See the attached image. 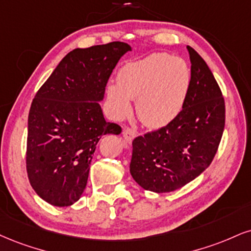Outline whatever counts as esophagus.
Returning a JSON list of instances; mask_svg holds the SVG:
<instances>
[{
  "instance_id": "esophagus-1",
  "label": "esophagus",
  "mask_w": 251,
  "mask_h": 251,
  "mask_svg": "<svg viewBox=\"0 0 251 251\" xmlns=\"http://www.w3.org/2000/svg\"><path fill=\"white\" fill-rule=\"evenodd\" d=\"M123 135H124V139H125L126 143L131 144L132 141H133V139L135 138V135H137V133L133 131V129L131 128H125L123 131Z\"/></svg>"
}]
</instances>
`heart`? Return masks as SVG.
<instances>
[{"mask_svg": "<svg viewBox=\"0 0 251 251\" xmlns=\"http://www.w3.org/2000/svg\"><path fill=\"white\" fill-rule=\"evenodd\" d=\"M191 86V68L181 57L155 52L123 66L118 84L107 86V101L122 119L137 99L139 119L150 128H161L179 116Z\"/></svg>", "mask_w": 251, "mask_h": 251, "instance_id": "b5f03b06", "label": "heart"}]
</instances>
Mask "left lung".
I'll return each mask as SVG.
<instances>
[{
    "instance_id": "obj_1",
    "label": "left lung",
    "mask_w": 251,
    "mask_h": 251,
    "mask_svg": "<svg viewBox=\"0 0 251 251\" xmlns=\"http://www.w3.org/2000/svg\"><path fill=\"white\" fill-rule=\"evenodd\" d=\"M191 86L173 122L132 143L129 173L139 186L154 193L174 192L206 171L225 129V100L212 71L187 45Z\"/></svg>"
}]
</instances>
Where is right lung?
Instances as JSON below:
<instances>
[{"label":"right lung","instance_id":"add662e5","mask_svg":"<svg viewBox=\"0 0 251 251\" xmlns=\"http://www.w3.org/2000/svg\"><path fill=\"white\" fill-rule=\"evenodd\" d=\"M131 45L124 42L70 51L32 100L26 171L39 198L56 207L80 199L99 139L122 128L105 120L100 101L107 80Z\"/></svg>","mask_w":251,"mask_h":251}]
</instances>
